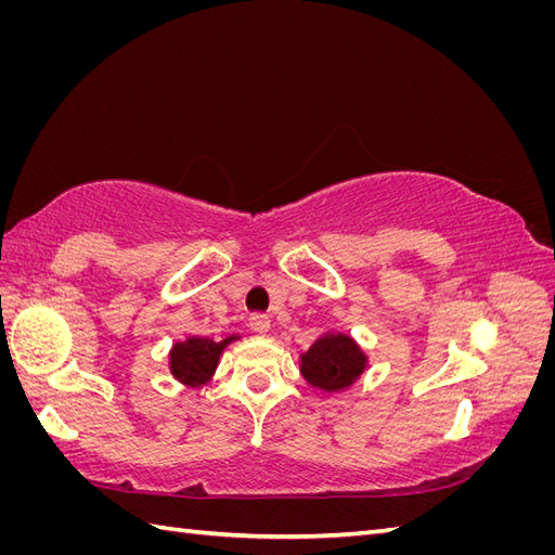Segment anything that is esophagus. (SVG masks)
<instances>
[{
	"label": "esophagus",
	"mask_w": 555,
	"mask_h": 555,
	"mask_svg": "<svg viewBox=\"0 0 555 555\" xmlns=\"http://www.w3.org/2000/svg\"><path fill=\"white\" fill-rule=\"evenodd\" d=\"M249 328L255 331L257 335H266L268 328H271V319H268V317L261 314V312L251 314V317H249Z\"/></svg>",
	"instance_id": "obj_1"
}]
</instances>
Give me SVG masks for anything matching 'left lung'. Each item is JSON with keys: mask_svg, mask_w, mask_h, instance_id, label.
<instances>
[{"mask_svg": "<svg viewBox=\"0 0 555 555\" xmlns=\"http://www.w3.org/2000/svg\"><path fill=\"white\" fill-rule=\"evenodd\" d=\"M365 365L367 357L345 333H324L300 354V375L326 393L349 389L363 375Z\"/></svg>", "mask_w": 555, "mask_h": 555, "instance_id": "1", "label": "left lung"}]
</instances>
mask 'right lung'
Returning a JSON list of instances; mask_svg holds the SVG:
<instances>
[{
    "label": "right lung",
    "instance_id": "1",
    "mask_svg": "<svg viewBox=\"0 0 555 555\" xmlns=\"http://www.w3.org/2000/svg\"><path fill=\"white\" fill-rule=\"evenodd\" d=\"M236 340V335H229V338L215 343L210 338H188L184 343H176L171 354H169V367L171 375L184 384V386H204L215 375V367L220 363L222 351L229 343Z\"/></svg>",
    "mask_w": 555,
    "mask_h": 555
}]
</instances>
